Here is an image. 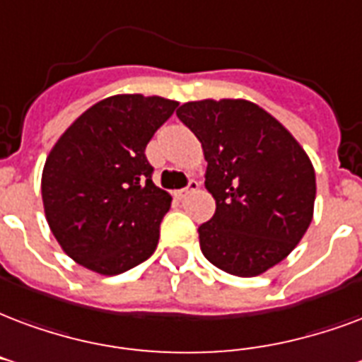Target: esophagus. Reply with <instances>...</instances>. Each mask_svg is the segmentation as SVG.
<instances>
[{
    "label": "esophagus",
    "mask_w": 362,
    "mask_h": 362,
    "mask_svg": "<svg viewBox=\"0 0 362 362\" xmlns=\"http://www.w3.org/2000/svg\"><path fill=\"white\" fill-rule=\"evenodd\" d=\"M197 188H199V182H197V180H189L186 188H182V189H178V192H174V195H176L178 199H184L186 195H189V194H192V192H195V189H197Z\"/></svg>",
    "instance_id": "obj_1"
}]
</instances>
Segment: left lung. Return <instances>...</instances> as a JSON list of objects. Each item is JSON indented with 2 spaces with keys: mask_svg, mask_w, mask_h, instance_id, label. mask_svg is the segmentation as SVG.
Returning <instances> with one entry per match:
<instances>
[{
  "mask_svg": "<svg viewBox=\"0 0 362 362\" xmlns=\"http://www.w3.org/2000/svg\"><path fill=\"white\" fill-rule=\"evenodd\" d=\"M178 119L202 141L205 188L216 211L199 226L205 259L234 276H259L309 228L317 182L310 159L272 115L245 99L189 101Z\"/></svg>",
  "mask_w": 362,
  "mask_h": 362,
  "instance_id": "8db88e82",
  "label": "left lung"
}]
</instances>
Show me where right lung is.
<instances>
[{
    "label": "right lung",
    "mask_w": 362,
    "mask_h": 362,
    "mask_svg": "<svg viewBox=\"0 0 362 362\" xmlns=\"http://www.w3.org/2000/svg\"><path fill=\"white\" fill-rule=\"evenodd\" d=\"M178 101L124 93L101 99L45 159L47 224L72 261L115 276L153 255L173 197L151 180L146 146Z\"/></svg>",
    "instance_id": "1"
}]
</instances>
